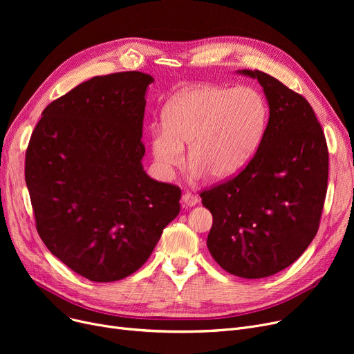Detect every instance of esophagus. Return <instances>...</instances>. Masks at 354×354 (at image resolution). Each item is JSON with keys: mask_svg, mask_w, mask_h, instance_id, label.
I'll return each instance as SVG.
<instances>
[{"mask_svg": "<svg viewBox=\"0 0 354 354\" xmlns=\"http://www.w3.org/2000/svg\"><path fill=\"white\" fill-rule=\"evenodd\" d=\"M182 202H183V205H187V207H194V205H196V203L199 202V198H198L196 195L191 194V192H187V194H183V196H182Z\"/></svg>", "mask_w": 354, "mask_h": 354, "instance_id": "obj_1", "label": "esophagus"}]
</instances>
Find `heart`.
I'll return each instance as SVG.
<instances>
[{
    "instance_id": "obj_1",
    "label": "heart",
    "mask_w": 354,
    "mask_h": 354,
    "mask_svg": "<svg viewBox=\"0 0 354 354\" xmlns=\"http://www.w3.org/2000/svg\"><path fill=\"white\" fill-rule=\"evenodd\" d=\"M266 122V102L252 87L202 84L183 90L166 106L163 124L151 129L153 158L169 172L183 163V146L189 145L188 160L196 175L227 179L252 159Z\"/></svg>"
}]
</instances>
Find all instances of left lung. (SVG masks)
I'll return each instance as SVG.
<instances>
[{
    "instance_id": "left-lung-1",
    "label": "left lung",
    "mask_w": 354,
    "mask_h": 354,
    "mask_svg": "<svg viewBox=\"0 0 354 354\" xmlns=\"http://www.w3.org/2000/svg\"><path fill=\"white\" fill-rule=\"evenodd\" d=\"M270 119L255 155L231 179L202 191L212 214L207 245L236 277L264 278L299 259L319 231L328 179L324 132L310 103L259 70Z\"/></svg>"
}]
</instances>
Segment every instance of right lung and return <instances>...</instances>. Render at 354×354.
Returning <instances> with one entry per match:
<instances>
[{"label": "right lung", "instance_id": "obj_1", "mask_svg": "<svg viewBox=\"0 0 354 354\" xmlns=\"http://www.w3.org/2000/svg\"><path fill=\"white\" fill-rule=\"evenodd\" d=\"M140 71L93 77L51 102L26 152V183L46 247L90 281L133 274L179 214L180 188L143 171Z\"/></svg>", "mask_w": 354, "mask_h": 354}]
</instances>
